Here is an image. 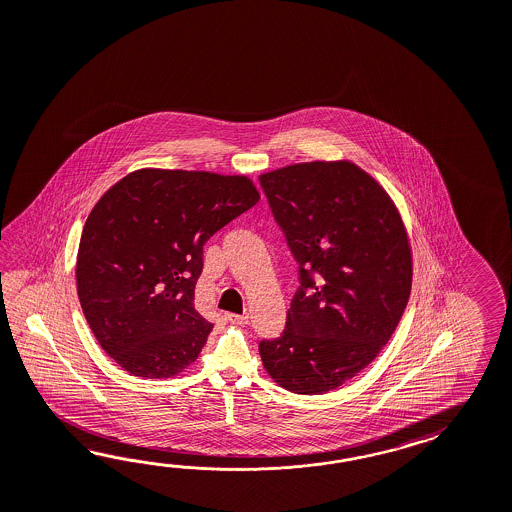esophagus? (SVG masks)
Masks as SVG:
<instances>
[{
  "instance_id": "obj_1",
  "label": "esophagus",
  "mask_w": 512,
  "mask_h": 512,
  "mask_svg": "<svg viewBox=\"0 0 512 512\" xmlns=\"http://www.w3.org/2000/svg\"><path fill=\"white\" fill-rule=\"evenodd\" d=\"M225 320L229 324H248L250 322V316L248 314H235V312H225Z\"/></svg>"
}]
</instances>
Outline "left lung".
Segmentation results:
<instances>
[{
  "label": "left lung",
  "mask_w": 512,
  "mask_h": 512,
  "mask_svg": "<svg viewBox=\"0 0 512 512\" xmlns=\"http://www.w3.org/2000/svg\"><path fill=\"white\" fill-rule=\"evenodd\" d=\"M259 183L300 275L285 331L259 342L262 364L290 392L324 394L396 331L411 294L409 238L387 192L348 161L292 164Z\"/></svg>",
  "instance_id": "obj_1"
}]
</instances>
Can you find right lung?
Listing matches in <instances>:
<instances>
[{"label": "right lung", "instance_id": "right-lung-1", "mask_svg": "<svg viewBox=\"0 0 512 512\" xmlns=\"http://www.w3.org/2000/svg\"><path fill=\"white\" fill-rule=\"evenodd\" d=\"M259 201L244 175L138 170L109 188L77 253V294L125 372L164 379L198 359L212 324L194 309L203 246Z\"/></svg>", "mask_w": 512, "mask_h": 512}]
</instances>
